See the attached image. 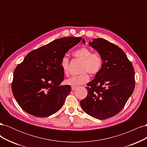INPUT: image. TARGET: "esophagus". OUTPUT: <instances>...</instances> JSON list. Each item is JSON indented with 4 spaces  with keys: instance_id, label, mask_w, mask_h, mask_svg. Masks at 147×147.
<instances>
[{
    "instance_id": "34e87169",
    "label": "esophagus",
    "mask_w": 147,
    "mask_h": 147,
    "mask_svg": "<svg viewBox=\"0 0 147 147\" xmlns=\"http://www.w3.org/2000/svg\"><path fill=\"white\" fill-rule=\"evenodd\" d=\"M77 89V87H75V86H72V91H74L75 90H76Z\"/></svg>"
}]
</instances>
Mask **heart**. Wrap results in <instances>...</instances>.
<instances>
[{
  "label": "heart",
  "mask_w": 147,
  "mask_h": 147,
  "mask_svg": "<svg viewBox=\"0 0 147 147\" xmlns=\"http://www.w3.org/2000/svg\"><path fill=\"white\" fill-rule=\"evenodd\" d=\"M74 56L77 59L82 61L80 67V74L78 75L71 77L65 81V84L72 86H76L88 82L90 77L87 74L95 75L98 74L103 64L102 56L97 52H92L90 48L83 47L74 52ZM61 67L65 75H68L69 59L64 56L61 61Z\"/></svg>",
  "instance_id": "heart-1"
}]
</instances>
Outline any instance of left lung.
Segmentation results:
<instances>
[{
	"instance_id": "8db88e82",
	"label": "left lung",
	"mask_w": 147,
	"mask_h": 147,
	"mask_svg": "<svg viewBox=\"0 0 147 147\" xmlns=\"http://www.w3.org/2000/svg\"><path fill=\"white\" fill-rule=\"evenodd\" d=\"M89 44L101 55L103 64L94 79L87 84L88 95L80 105L92 117L108 119L120 112L134 91V67L115 44L101 38H94Z\"/></svg>"
}]
</instances>
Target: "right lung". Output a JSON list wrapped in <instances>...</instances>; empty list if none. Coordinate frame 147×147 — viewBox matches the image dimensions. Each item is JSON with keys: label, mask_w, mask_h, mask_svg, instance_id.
<instances>
[{"label": "right lung", "mask_w": 147, "mask_h": 147, "mask_svg": "<svg viewBox=\"0 0 147 147\" xmlns=\"http://www.w3.org/2000/svg\"><path fill=\"white\" fill-rule=\"evenodd\" d=\"M82 37H63L30 51L16 66L11 83L13 94L26 112L47 117L59 111L71 91L62 85L64 74L61 61Z\"/></svg>", "instance_id": "right-lung-1"}]
</instances>
